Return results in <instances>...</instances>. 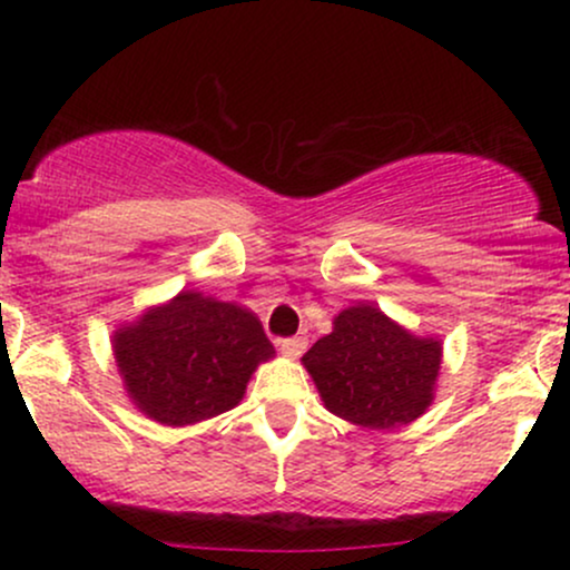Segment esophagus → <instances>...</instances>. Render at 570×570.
Masks as SVG:
<instances>
[{
    "mask_svg": "<svg viewBox=\"0 0 570 570\" xmlns=\"http://www.w3.org/2000/svg\"><path fill=\"white\" fill-rule=\"evenodd\" d=\"M278 348L284 353H289V356H299V353H305V348H307V340L305 337H284V340H278Z\"/></svg>",
    "mask_w": 570,
    "mask_h": 570,
    "instance_id": "1",
    "label": "esophagus"
}]
</instances>
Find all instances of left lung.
Here are the masks:
<instances>
[{"mask_svg": "<svg viewBox=\"0 0 570 570\" xmlns=\"http://www.w3.org/2000/svg\"><path fill=\"white\" fill-rule=\"evenodd\" d=\"M303 362L326 410L356 426L394 429L431 404L442 345L410 335L381 307L356 305L340 313L332 335L318 340Z\"/></svg>", "mask_w": 570, "mask_h": 570, "instance_id": "left-lung-1", "label": "left lung"}]
</instances>
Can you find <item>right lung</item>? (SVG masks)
<instances>
[{
    "mask_svg": "<svg viewBox=\"0 0 570 570\" xmlns=\"http://www.w3.org/2000/svg\"><path fill=\"white\" fill-rule=\"evenodd\" d=\"M115 356L141 412L166 426H189L235 407L273 345L254 313L181 292L117 332Z\"/></svg>",
    "mask_w": 570,
    "mask_h": 570,
    "instance_id": "add662e5",
    "label": "right lung"
}]
</instances>
